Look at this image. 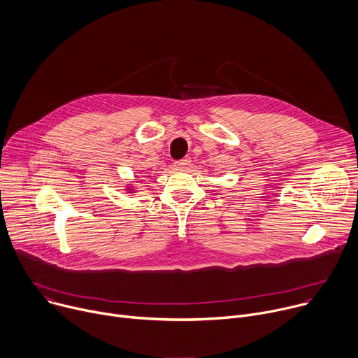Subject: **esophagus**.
I'll return each instance as SVG.
<instances>
[{"label":"esophagus","mask_w":358,"mask_h":358,"mask_svg":"<svg viewBox=\"0 0 358 358\" xmlns=\"http://www.w3.org/2000/svg\"><path fill=\"white\" fill-rule=\"evenodd\" d=\"M189 162H191L189 158H184V159H181V161H177L176 164H174V167H176L177 170H185V169L189 166Z\"/></svg>","instance_id":"34e87169"}]
</instances>
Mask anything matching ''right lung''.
<instances>
[{
  "instance_id": "1",
  "label": "right lung",
  "mask_w": 358,
  "mask_h": 358,
  "mask_svg": "<svg viewBox=\"0 0 358 358\" xmlns=\"http://www.w3.org/2000/svg\"><path fill=\"white\" fill-rule=\"evenodd\" d=\"M131 184H133V182H127V184H125V189H127V192H129V194H134L137 188H136L134 185H131Z\"/></svg>"
}]
</instances>
